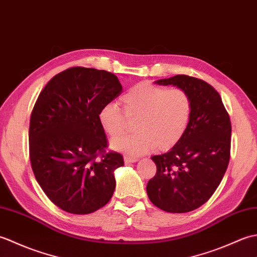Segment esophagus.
<instances>
[{
    "mask_svg": "<svg viewBox=\"0 0 257 257\" xmlns=\"http://www.w3.org/2000/svg\"><path fill=\"white\" fill-rule=\"evenodd\" d=\"M123 160H124L125 165H128V163L136 162L138 159H137V158H133V157H129V156H124V157H123Z\"/></svg>",
    "mask_w": 257,
    "mask_h": 257,
    "instance_id": "1",
    "label": "esophagus"
}]
</instances>
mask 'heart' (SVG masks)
I'll return each instance as SVG.
<instances>
[{
    "instance_id": "obj_1",
    "label": "heart",
    "mask_w": 257,
    "mask_h": 257,
    "mask_svg": "<svg viewBox=\"0 0 257 257\" xmlns=\"http://www.w3.org/2000/svg\"><path fill=\"white\" fill-rule=\"evenodd\" d=\"M125 116H136L130 135L114 138L111 147L132 156L147 154L157 147L159 151L173 148L187 130L192 105L188 92L150 83L133 86L120 98ZM98 121L109 137L122 133L124 118L117 103L107 102L98 112Z\"/></svg>"
}]
</instances>
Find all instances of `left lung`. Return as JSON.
<instances>
[{
	"label": "left lung",
	"instance_id": "obj_1",
	"mask_svg": "<svg viewBox=\"0 0 257 257\" xmlns=\"http://www.w3.org/2000/svg\"><path fill=\"white\" fill-rule=\"evenodd\" d=\"M156 84L184 89L192 110L182 139L167 154L151 158L157 173L147 184V194L163 211L190 212L211 198L224 177L231 151L230 116L219 92L204 80L177 75Z\"/></svg>",
	"mask_w": 257,
	"mask_h": 257
}]
</instances>
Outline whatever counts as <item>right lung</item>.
<instances>
[{
	"label": "right lung",
	"instance_id": "right-lung-1",
	"mask_svg": "<svg viewBox=\"0 0 257 257\" xmlns=\"http://www.w3.org/2000/svg\"><path fill=\"white\" fill-rule=\"evenodd\" d=\"M122 91L116 75L72 67L54 76L41 91L30 122V159L38 184L54 204L88 214L111 199L113 171L123 166L106 152L98 112Z\"/></svg>",
	"mask_w": 257,
	"mask_h": 257
}]
</instances>
